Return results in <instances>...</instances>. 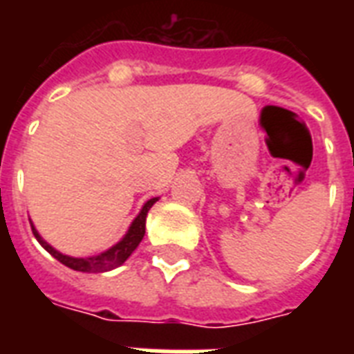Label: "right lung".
<instances>
[{"instance_id": "right-lung-1", "label": "right lung", "mask_w": 354, "mask_h": 354, "mask_svg": "<svg viewBox=\"0 0 354 354\" xmlns=\"http://www.w3.org/2000/svg\"><path fill=\"white\" fill-rule=\"evenodd\" d=\"M156 202H158V198H150L149 202L143 205L141 213L136 216V221L132 222V226H130L128 233L124 235V239H122L121 242H118V244H115L113 248H110L108 252L101 253V255H95V257L75 259V257H68V255H62V253L57 252L55 248L49 246V244H47V242L44 241L40 235H38V232L35 230V226H30V227H32V233H35L36 241L40 242L41 246L46 248L47 252L51 253L53 257L57 259V261H60L62 264H66L68 268L77 270V272H88V274H91V272H108V270L118 268L119 264L124 263V261H127V259L132 255L133 250L139 246V242L143 241L147 213H149V209L156 204Z\"/></svg>"}]
</instances>
